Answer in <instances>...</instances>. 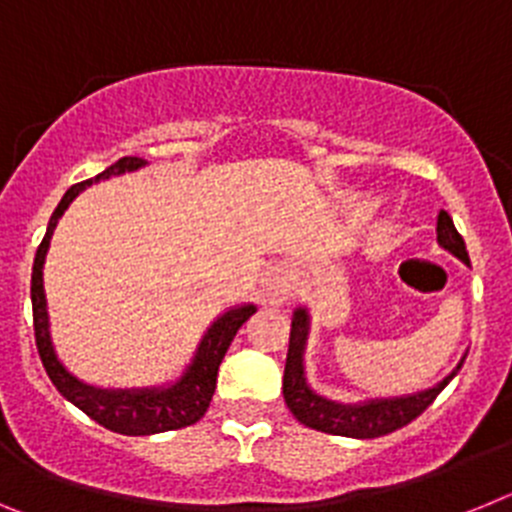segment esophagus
I'll return each instance as SVG.
<instances>
[{
	"label": "esophagus",
	"instance_id": "34e87169",
	"mask_svg": "<svg viewBox=\"0 0 512 512\" xmlns=\"http://www.w3.org/2000/svg\"><path fill=\"white\" fill-rule=\"evenodd\" d=\"M264 292L271 305H284L292 295V279H289L287 271L271 269L264 279Z\"/></svg>",
	"mask_w": 512,
	"mask_h": 512
}]
</instances>
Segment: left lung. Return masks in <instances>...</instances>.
Listing matches in <instances>:
<instances>
[{
    "instance_id": "left-lung-1",
    "label": "left lung",
    "mask_w": 512,
    "mask_h": 512,
    "mask_svg": "<svg viewBox=\"0 0 512 512\" xmlns=\"http://www.w3.org/2000/svg\"><path fill=\"white\" fill-rule=\"evenodd\" d=\"M438 246L454 253L456 259L469 264V253L464 246V238L459 230L454 228V220L446 210L438 212L436 223ZM307 336H310V315L307 307H297L292 315V330H289V351L287 364H284V402L292 410L297 420L307 428H315L320 433H330V436H346V438H379L387 433L397 431L402 425H408L410 420L418 418L428 405L438 397V392L456 377L464 359L456 364L454 372L449 377H443L441 382L428 387L423 392L405 397H379V400L356 402V405H346V402L328 400V397L318 395L312 390L305 379V346Z\"/></svg>"
}]
</instances>
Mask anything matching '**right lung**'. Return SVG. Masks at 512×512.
Instances as JSON below:
<instances>
[{
  "label": "right lung",
  "instance_id": "1",
  "mask_svg": "<svg viewBox=\"0 0 512 512\" xmlns=\"http://www.w3.org/2000/svg\"><path fill=\"white\" fill-rule=\"evenodd\" d=\"M140 166H146V161L138 156H125L120 161L104 169L94 179L74 184L69 192L63 194V200L58 202L56 212L51 215V223L45 230V238L40 241L38 253H35L33 264V282H30V297H33V328H35V346H38L40 361H43L45 372L56 384V390L61 392L71 405L104 425L107 431L122 433V436H151V433L176 431V428H187V425L197 423L202 415L210 408V400L215 395L217 369L223 361L225 351H228L230 341L235 338L238 328L251 318L256 307L241 305L233 310L223 312L215 323L207 328L202 336L200 346L194 351L192 364L184 369V374L176 379L174 384L166 387H143V390H102V387H92L76 379L66 366L58 361L56 351H53L51 341V323H48V305H45V289H43V264L45 253L51 246V235L56 230L58 220L66 212V207L79 197V192L89 187L99 179H110V176L125 174V171H135Z\"/></svg>",
  "mask_w": 512,
  "mask_h": 512
}]
</instances>
